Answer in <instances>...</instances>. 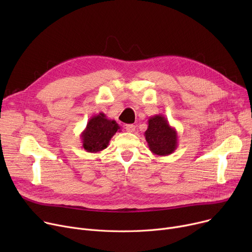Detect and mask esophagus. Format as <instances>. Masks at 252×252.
Instances as JSON below:
<instances>
[{"label":"esophagus","mask_w":252,"mask_h":252,"mask_svg":"<svg viewBox=\"0 0 252 252\" xmlns=\"http://www.w3.org/2000/svg\"><path fill=\"white\" fill-rule=\"evenodd\" d=\"M126 131H128V133H133V131L136 130V126L135 125H126Z\"/></svg>","instance_id":"esophagus-1"}]
</instances>
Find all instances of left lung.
<instances>
[{
    "instance_id": "1",
    "label": "left lung",
    "mask_w": 252,
    "mask_h": 252,
    "mask_svg": "<svg viewBox=\"0 0 252 252\" xmlns=\"http://www.w3.org/2000/svg\"><path fill=\"white\" fill-rule=\"evenodd\" d=\"M144 136L150 151L155 155L167 156L174 153L178 147L177 129L161 114H156L148 119V128Z\"/></svg>"
}]
</instances>
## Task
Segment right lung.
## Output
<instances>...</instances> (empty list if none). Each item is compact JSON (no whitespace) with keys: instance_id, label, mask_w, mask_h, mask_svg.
<instances>
[{"instance_id":"1","label":"right lung","mask_w":252,"mask_h":252,"mask_svg":"<svg viewBox=\"0 0 252 252\" xmlns=\"http://www.w3.org/2000/svg\"><path fill=\"white\" fill-rule=\"evenodd\" d=\"M118 129H121V126L115 121L108 119L104 113L94 115L90 118L81 134L83 148L90 153H97L106 149Z\"/></svg>"}]
</instances>
